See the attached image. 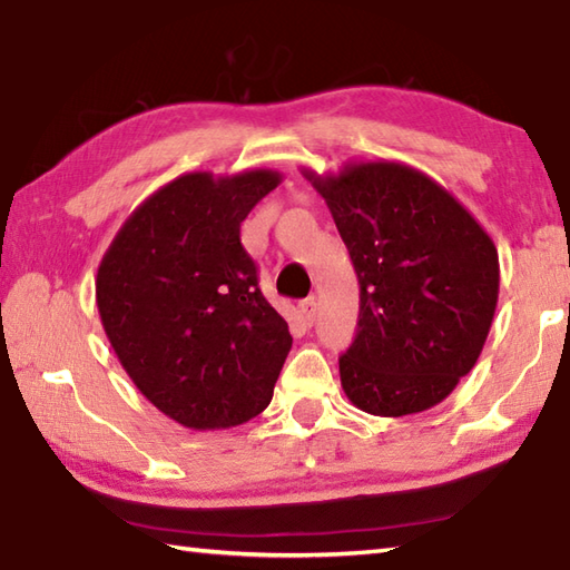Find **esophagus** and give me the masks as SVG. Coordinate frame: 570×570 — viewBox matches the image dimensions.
Segmentation results:
<instances>
[{
    "instance_id": "1",
    "label": "esophagus",
    "mask_w": 570,
    "mask_h": 570,
    "mask_svg": "<svg viewBox=\"0 0 570 570\" xmlns=\"http://www.w3.org/2000/svg\"><path fill=\"white\" fill-rule=\"evenodd\" d=\"M301 314H304V321L308 323V326H314L316 314H318V304H316L314 296L306 298V301H301Z\"/></svg>"
}]
</instances>
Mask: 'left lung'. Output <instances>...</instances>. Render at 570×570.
<instances>
[{"label":"left lung","mask_w":570,"mask_h":570,"mask_svg":"<svg viewBox=\"0 0 570 570\" xmlns=\"http://www.w3.org/2000/svg\"><path fill=\"white\" fill-rule=\"evenodd\" d=\"M361 284L358 331L338 358L355 407L403 417L442 403L492 328L499 254L482 225L415 167L353 163L308 173Z\"/></svg>","instance_id":"8db88e82"}]
</instances>
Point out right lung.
I'll list each match as a JSON object with an SVG mask.
<instances>
[{
	"mask_svg": "<svg viewBox=\"0 0 570 570\" xmlns=\"http://www.w3.org/2000/svg\"><path fill=\"white\" fill-rule=\"evenodd\" d=\"M278 183L274 170L177 177L132 212L98 266V314L120 365L183 428H234L272 403L294 338L239 227Z\"/></svg>",
	"mask_w": 570,
	"mask_h": 570,
	"instance_id": "add662e5",
	"label": "right lung"
}]
</instances>
